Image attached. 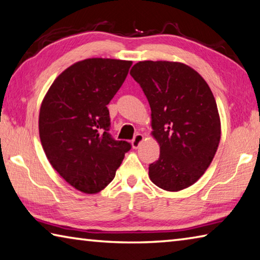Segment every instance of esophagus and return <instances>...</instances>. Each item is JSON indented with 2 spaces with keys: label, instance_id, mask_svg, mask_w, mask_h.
I'll return each instance as SVG.
<instances>
[{
  "label": "esophagus",
  "instance_id": "34e87169",
  "mask_svg": "<svg viewBox=\"0 0 260 260\" xmlns=\"http://www.w3.org/2000/svg\"><path fill=\"white\" fill-rule=\"evenodd\" d=\"M144 142V136L142 134H137L135 136V138L131 142V145H133V148H138L140 146V144Z\"/></svg>",
  "mask_w": 260,
  "mask_h": 260
}]
</instances>
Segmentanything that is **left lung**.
<instances>
[{"label":"left lung","mask_w":260,"mask_h":260,"mask_svg":"<svg viewBox=\"0 0 260 260\" xmlns=\"http://www.w3.org/2000/svg\"><path fill=\"white\" fill-rule=\"evenodd\" d=\"M152 111V136L160 157L148 176L157 187L178 192L197 183L220 142L216 99L203 77L177 61H139L130 71Z\"/></svg>","instance_id":"obj_1"}]
</instances>
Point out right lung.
Here are the masks:
<instances>
[{
  "instance_id": "right-lung-1",
  "label": "right lung",
  "mask_w": 260,
  "mask_h": 260,
  "mask_svg": "<svg viewBox=\"0 0 260 260\" xmlns=\"http://www.w3.org/2000/svg\"><path fill=\"white\" fill-rule=\"evenodd\" d=\"M130 60L89 58L66 68L40 108V139L49 162L82 193L103 190L131 145L111 137L107 105L121 88Z\"/></svg>"
}]
</instances>
